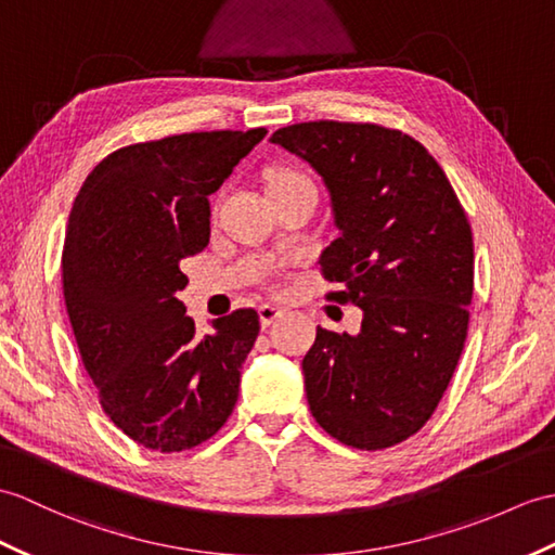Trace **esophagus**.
<instances>
[{
  "label": "esophagus",
  "instance_id": "1",
  "mask_svg": "<svg viewBox=\"0 0 555 555\" xmlns=\"http://www.w3.org/2000/svg\"><path fill=\"white\" fill-rule=\"evenodd\" d=\"M257 314H260L262 328H267V326H272L279 317H283V309L276 305H262L260 309H257Z\"/></svg>",
  "mask_w": 555,
  "mask_h": 555
}]
</instances>
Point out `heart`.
<instances>
[{
  "instance_id": "1",
  "label": "heart",
  "mask_w": 555,
  "mask_h": 555,
  "mask_svg": "<svg viewBox=\"0 0 555 555\" xmlns=\"http://www.w3.org/2000/svg\"><path fill=\"white\" fill-rule=\"evenodd\" d=\"M291 179H305L302 172L291 170V167H276V170L269 172V184H279V182H291ZM267 184V186H269Z\"/></svg>"
}]
</instances>
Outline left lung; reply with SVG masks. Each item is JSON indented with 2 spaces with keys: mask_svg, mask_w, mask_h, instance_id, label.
<instances>
[{
  "mask_svg": "<svg viewBox=\"0 0 555 555\" xmlns=\"http://www.w3.org/2000/svg\"><path fill=\"white\" fill-rule=\"evenodd\" d=\"M331 193L340 236L321 253L328 293L362 331L317 328L302 359L317 423L354 449L418 433L440 404L468 333L473 234L444 170L416 139L371 122H300L272 134Z\"/></svg>",
  "mask_w": 555,
  "mask_h": 555,
  "instance_id": "1",
  "label": "left lung"
}]
</instances>
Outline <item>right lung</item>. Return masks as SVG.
<instances>
[{"instance_id":"obj_1","label":"right lung","mask_w":555,"mask_h":555,"mask_svg":"<svg viewBox=\"0 0 555 555\" xmlns=\"http://www.w3.org/2000/svg\"><path fill=\"white\" fill-rule=\"evenodd\" d=\"M267 130L191 132L103 158L77 193L63 243V298L101 409L146 449L198 447L236 406L260 317L236 309L198 336L177 291L210 241L208 196Z\"/></svg>"}]
</instances>
